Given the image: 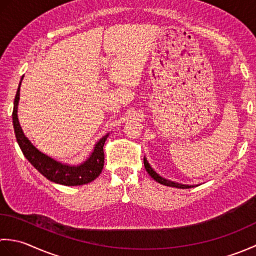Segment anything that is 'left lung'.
Listing matches in <instances>:
<instances>
[{"label": "left lung", "instance_id": "obj_1", "mask_svg": "<svg viewBox=\"0 0 256 256\" xmlns=\"http://www.w3.org/2000/svg\"><path fill=\"white\" fill-rule=\"evenodd\" d=\"M144 166H145V170L150 174V176L156 180L157 182H160L162 184H165V186H170V187H176V188H182V189H187V188H192L194 186L192 184H178V182H174L172 180H168V179L162 177L160 175H158L153 168L150 167V162H148V160L144 157Z\"/></svg>", "mask_w": 256, "mask_h": 256}]
</instances>
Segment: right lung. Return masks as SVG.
Masks as SVG:
<instances>
[{"label":"right lung","instance_id":"add662e5","mask_svg":"<svg viewBox=\"0 0 256 256\" xmlns=\"http://www.w3.org/2000/svg\"><path fill=\"white\" fill-rule=\"evenodd\" d=\"M24 76L20 79L23 80ZM20 82L16 92L14 99V108H13V126L15 138L20 148L23 152L26 160L40 172L42 176L46 177L48 180L52 182L64 184V186H80V184H89L100 175L102 172L103 165H104V146L106 140L108 136V133L104 135L102 138L98 140L94 145V152H92L89 158L84 160L80 165H68L62 164L60 162H57L52 157L38 150L34 145L30 143V140L25 136L22 130L18 118V106L20 101Z\"/></svg>","mask_w":256,"mask_h":256}]
</instances>
